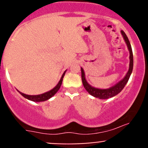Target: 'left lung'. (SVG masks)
<instances>
[{
  "label": "left lung",
  "mask_w": 148,
  "mask_h": 148,
  "mask_svg": "<svg viewBox=\"0 0 148 148\" xmlns=\"http://www.w3.org/2000/svg\"><path fill=\"white\" fill-rule=\"evenodd\" d=\"M121 34H122V36H123L124 40H125V43H126L127 46L128 50L130 51V66H129V70H128L127 73L125 75V77L122 79L121 81L119 82L118 83L116 84L115 85H114L112 87L109 88V89H98V88L93 87V86H91L90 84H88L86 82V79H85V74L84 69L82 68H81L82 71V83L84 85V87L85 88L86 91L88 92V93L90 94L91 95H92L93 97L97 98H99L101 99H109V98H111L114 97L115 95H118L121 91L123 89V88L125 87V86L126 85V84L127 83L128 80H129L131 74H132V69H133V54H132V47H131L129 39H128L127 36L125 34V33L123 31H121Z\"/></svg>",
  "instance_id": "8db88e82"
}]
</instances>
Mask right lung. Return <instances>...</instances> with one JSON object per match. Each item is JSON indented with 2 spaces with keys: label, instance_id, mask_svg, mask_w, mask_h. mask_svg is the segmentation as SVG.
Listing matches in <instances>:
<instances>
[{
  "label": "right lung",
  "instance_id": "right-lung-1",
  "mask_svg": "<svg viewBox=\"0 0 148 148\" xmlns=\"http://www.w3.org/2000/svg\"><path fill=\"white\" fill-rule=\"evenodd\" d=\"M66 71V70L64 72V74H62V78H61L60 81L59 82V83L57 84V85H56L54 88H53L51 90L49 91V92H45V93L41 94V95H26V94L22 93V92H19V91H18V92L22 95V96L23 97L26 98V99H29V100H31V101H33V102H44V101L48 100V99H50L51 97H53V95H54L55 94L58 92V91H59V89H60L61 85H62V81H63V78H64V77Z\"/></svg>",
  "mask_w": 148,
  "mask_h": 148
}]
</instances>
